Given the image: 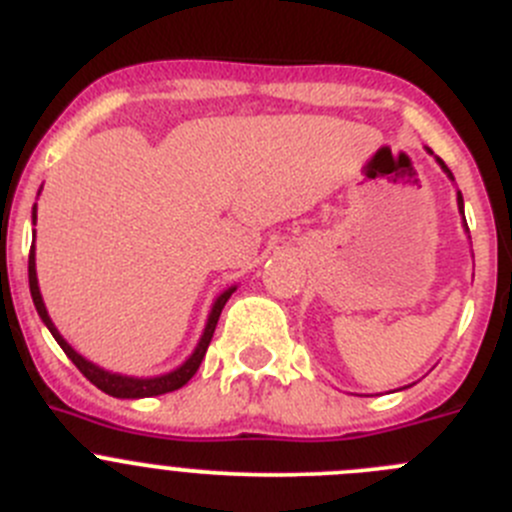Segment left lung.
I'll list each match as a JSON object with an SVG mask.
<instances>
[{
  "instance_id": "1",
  "label": "left lung",
  "mask_w": 512,
  "mask_h": 512,
  "mask_svg": "<svg viewBox=\"0 0 512 512\" xmlns=\"http://www.w3.org/2000/svg\"><path fill=\"white\" fill-rule=\"evenodd\" d=\"M425 150H428V155H433V150H430V147H425ZM433 157H435V155H433ZM435 162H438V165H440V170H443V172H445V175H448V177H450V180H453V182H455L453 172H450V170H448V165H445V162H443V160H440V157H435ZM458 210H460V215H463V227H465V232H468V222H465V207H463V195H460V192H458ZM408 388H410V385H408ZM400 390H405V388H400Z\"/></svg>"
}]
</instances>
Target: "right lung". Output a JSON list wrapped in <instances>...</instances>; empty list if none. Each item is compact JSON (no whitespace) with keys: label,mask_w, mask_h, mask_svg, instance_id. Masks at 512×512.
<instances>
[{"label":"right lung","mask_w":512,"mask_h":512,"mask_svg":"<svg viewBox=\"0 0 512 512\" xmlns=\"http://www.w3.org/2000/svg\"><path fill=\"white\" fill-rule=\"evenodd\" d=\"M34 222H37V205L32 207V225H34ZM235 290H237V285H232V287H227V290H222L220 295L215 297V302H212V307H210V315H207L205 330H202V335H200V342H197V347L192 350V355L187 357V360L182 362L180 367H175V370L165 372V375H155V377L119 375V372H109V370H104V367L89 362L87 357L79 355V352L74 350V347L69 345V342L64 340L62 335H59V330L54 327L52 317H49L47 307H44L42 292H39L37 262H34V245H32V250H29V292H32V300H34V307H37V315L42 317V322L47 325V330L52 332V337L57 340V345L62 347L64 355H67L69 360H72L74 365L79 367V372H82V375L87 377L92 385H97L102 393L112 395V398H122V400L152 398V395H165V393H172V390H180L182 385H187V382L192 380V375L197 372V367H200L202 357H205V352H207V347H210V340H212V335H215V327H217V320H220L222 307H225V302L230 300V295Z\"/></svg>","instance_id":"obj_1"}]
</instances>
